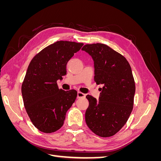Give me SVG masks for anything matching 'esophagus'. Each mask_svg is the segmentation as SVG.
Here are the masks:
<instances>
[{"mask_svg":"<svg viewBox=\"0 0 161 161\" xmlns=\"http://www.w3.org/2000/svg\"><path fill=\"white\" fill-rule=\"evenodd\" d=\"M85 94L82 93L81 92H77V98H82V97H85Z\"/></svg>","mask_w":161,"mask_h":161,"instance_id":"obj_1","label":"esophagus"}]
</instances>
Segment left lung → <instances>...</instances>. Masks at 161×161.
<instances>
[{"mask_svg":"<svg viewBox=\"0 0 161 161\" xmlns=\"http://www.w3.org/2000/svg\"><path fill=\"white\" fill-rule=\"evenodd\" d=\"M94 61V80L103 85L99 100L86 95L89 105L85 121L101 137L115 135L127 122L133 109L135 82L125 58L103 43L86 44L82 48Z\"/></svg>","mask_w":161,"mask_h":161,"instance_id":"left-lung-1","label":"left lung"}]
</instances>
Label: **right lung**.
<instances>
[{
	"instance_id": "1",
	"label": "right lung",
	"mask_w": 161,
	"mask_h": 161,
	"mask_svg": "<svg viewBox=\"0 0 161 161\" xmlns=\"http://www.w3.org/2000/svg\"><path fill=\"white\" fill-rule=\"evenodd\" d=\"M82 46L56 42L39 52L29 64L21 86L23 103L31 122L42 132L59 130L76 100L77 91L59 89L57 80L66 75L67 62Z\"/></svg>"
}]
</instances>
